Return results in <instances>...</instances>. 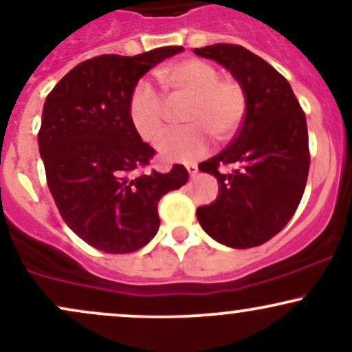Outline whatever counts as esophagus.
I'll return each mask as SVG.
<instances>
[{"mask_svg": "<svg viewBox=\"0 0 352 352\" xmlns=\"http://www.w3.org/2000/svg\"><path fill=\"white\" fill-rule=\"evenodd\" d=\"M187 170H188V173H190V177H195L197 172H199V167H197L195 164H188V165H187Z\"/></svg>", "mask_w": 352, "mask_h": 352, "instance_id": "34e87169", "label": "esophagus"}]
</instances>
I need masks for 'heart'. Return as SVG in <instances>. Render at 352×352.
I'll return each instance as SVG.
<instances>
[{"instance_id":"b5f03b06","label":"heart","mask_w":352,"mask_h":352,"mask_svg":"<svg viewBox=\"0 0 352 352\" xmlns=\"http://www.w3.org/2000/svg\"><path fill=\"white\" fill-rule=\"evenodd\" d=\"M157 78L170 99L187 100L182 120L185 127L160 145V155L173 162H192L208 151L210 136L218 142L232 140L246 114V92L233 78H220L213 63L201 58L177 60L162 67ZM129 119L140 139L157 144L167 132V106L151 84L140 80L129 98Z\"/></svg>"}]
</instances>
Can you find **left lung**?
I'll return each mask as SVG.
<instances>
[{
  "mask_svg": "<svg viewBox=\"0 0 352 352\" xmlns=\"http://www.w3.org/2000/svg\"><path fill=\"white\" fill-rule=\"evenodd\" d=\"M232 72L246 92V114L228 147L199 164L218 180L213 204L197 208L201 228L232 248L263 245L286 227L309 172L306 116L292 86L260 56L238 44L193 50ZM233 164L232 173L220 166Z\"/></svg>",
  "mask_w": 352,
  "mask_h": 352,
  "instance_id": "1",
  "label": "left lung"
}]
</instances>
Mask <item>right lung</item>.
Segmentation results:
<instances>
[{"instance_id": "add662e5", "label": "right lung", "mask_w": 352, "mask_h": 352, "mask_svg": "<svg viewBox=\"0 0 352 352\" xmlns=\"http://www.w3.org/2000/svg\"><path fill=\"white\" fill-rule=\"evenodd\" d=\"M182 51L96 56L67 72L44 102L38 142L47 187L67 227L100 252L132 253L147 245L160 225L159 200L187 184L180 164L168 173L142 172L155 151L127 111L145 72Z\"/></svg>"}]
</instances>
